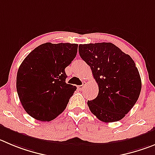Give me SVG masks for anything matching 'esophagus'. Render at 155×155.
<instances>
[{"mask_svg":"<svg viewBox=\"0 0 155 155\" xmlns=\"http://www.w3.org/2000/svg\"><path fill=\"white\" fill-rule=\"evenodd\" d=\"M86 82H83V84L81 85V86H78L77 88H78V89H80V90H82V89H84L85 86H86Z\"/></svg>","mask_w":155,"mask_h":155,"instance_id":"34e87169","label":"esophagus"}]
</instances>
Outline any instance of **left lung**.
Returning a JSON list of instances; mask_svg holds the SVG:
<instances>
[{
    "mask_svg": "<svg viewBox=\"0 0 155 155\" xmlns=\"http://www.w3.org/2000/svg\"><path fill=\"white\" fill-rule=\"evenodd\" d=\"M79 53L99 86L97 97L87 102L91 112L104 122L123 118L136 103L141 89L134 60L112 43L80 44Z\"/></svg>",
    "mask_w": 155,
    "mask_h": 155,
    "instance_id": "8db88e82",
    "label": "left lung"
}]
</instances>
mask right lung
Instances as JSON below:
<instances>
[{
  "label": "right lung",
  "instance_id": "obj_1",
  "mask_svg": "<svg viewBox=\"0 0 155 155\" xmlns=\"http://www.w3.org/2000/svg\"><path fill=\"white\" fill-rule=\"evenodd\" d=\"M75 43H46L30 52L18 69L17 91L27 114L50 121L65 110L76 86L67 84L65 68L77 53Z\"/></svg>",
  "mask_w": 155,
  "mask_h": 155
}]
</instances>
